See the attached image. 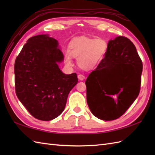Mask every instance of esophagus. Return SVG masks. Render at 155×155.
Segmentation results:
<instances>
[{
    "label": "esophagus",
    "mask_w": 155,
    "mask_h": 155,
    "mask_svg": "<svg viewBox=\"0 0 155 155\" xmlns=\"http://www.w3.org/2000/svg\"><path fill=\"white\" fill-rule=\"evenodd\" d=\"M78 79H79L80 81H83V80L84 79V78H85V77H84V76L83 74H80L78 75Z\"/></svg>",
    "instance_id": "1"
}]
</instances>
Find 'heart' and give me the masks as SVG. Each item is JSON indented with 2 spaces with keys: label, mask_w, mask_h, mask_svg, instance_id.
Segmentation results:
<instances>
[{
  "label": "heart",
  "mask_w": 155,
  "mask_h": 155,
  "mask_svg": "<svg viewBox=\"0 0 155 155\" xmlns=\"http://www.w3.org/2000/svg\"><path fill=\"white\" fill-rule=\"evenodd\" d=\"M108 48V42L103 38H76L69 42L68 51L65 54L64 61L68 64H71L72 56L77 58L79 67L85 71H91L99 64Z\"/></svg>",
  "instance_id": "b5f03b06"
}]
</instances>
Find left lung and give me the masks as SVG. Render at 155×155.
<instances>
[{
    "instance_id": "1",
    "label": "left lung",
    "mask_w": 155,
    "mask_h": 155,
    "mask_svg": "<svg viewBox=\"0 0 155 155\" xmlns=\"http://www.w3.org/2000/svg\"><path fill=\"white\" fill-rule=\"evenodd\" d=\"M108 45L104 58L85 84L91 113L101 120H113L121 117L139 96L143 62L128 38L117 37Z\"/></svg>"
}]
</instances>
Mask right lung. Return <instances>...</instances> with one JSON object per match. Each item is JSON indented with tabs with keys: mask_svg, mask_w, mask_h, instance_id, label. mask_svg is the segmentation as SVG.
<instances>
[{
	"mask_svg": "<svg viewBox=\"0 0 155 155\" xmlns=\"http://www.w3.org/2000/svg\"><path fill=\"white\" fill-rule=\"evenodd\" d=\"M58 41L47 35L28 39L15 62V91L32 117L51 120L63 112L68 95L78 83L77 74H65Z\"/></svg>",
	"mask_w": 155,
	"mask_h": 155,
	"instance_id": "obj_1",
	"label": "right lung"
}]
</instances>
